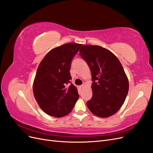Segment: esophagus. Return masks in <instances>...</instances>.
<instances>
[{
    "label": "esophagus",
    "mask_w": 153,
    "mask_h": 153,
    "mask_svg": "<svg viewBox=\"0 0 153 153\" xmlns=\"http://www.w3.org/2000/svg\"><path fill=\"white\" fill-rule=\"evenodd\" d=\"M80 87L82 88V89H84V88L85 87V85H84V84H83V85H82L80 86Z\"/></svg>",
    "instance_id": "1"
}]
</instances>
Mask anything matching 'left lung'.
I'll return each mask as SVG.
<instances>
[{
	"label": "left lung",
	"mask_w": 153,
	"mask_h": 153,
	"mask_svg": "<svg viewBox=\"0 0 153 153\" xmlns=\"http://www.w3.org/2000/svg\"><path fill=\"white\" fill-rule=\"evenodd\" d=\"M80 55L87 62L92 76V98L87 102L96 116L106 118L121 108L128 94L129 82L121 63L110 50L100 46L84 45Z\"/></svg>",
	"instance_id": "8db88e82"
}]
</instances>
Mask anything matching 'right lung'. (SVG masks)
Listing matches in <instances>:
<instances>
[{
	"mask_svg": "<svg viewBox=\"0 0 153 153\" xmlns=\"http://www.w3.org/2000/svg\"><path fill=\"white\" fill-rule=\"evenodd\" d=\"M82 44L69 43L51 50L41 61L33 82L34 98L45 113L62 117L71 112L79 95L69 73Z\"/></svg>",
	"mask_w": 153,
	"mask_h": 153,
	"instance_id": "right-lung-1",
	"label": "right lung"
}]
</instances>
